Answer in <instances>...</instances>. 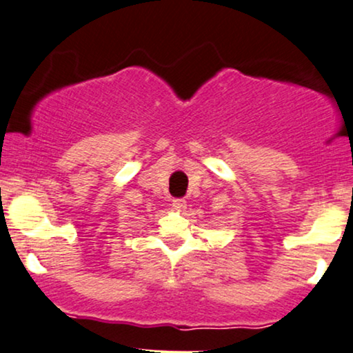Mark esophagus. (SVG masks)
<instances>
[{
    "instance_id": "esophagus-1",
    "label": "esophagus",
    "mask_w": 353,
    "mask_h": 353,
    "mask_svg": "<svg viewBox=\"0 0 353 353\" xmlns=\"http://www.w3.org/2000/svg\"><path fill=\"white\" fill-rule=\"evenodd\" d=\"M172 205H173V208H175L176 210H185V208H186V201L183 199V198H175V199H172Z\"/></svg>"
}]
</instances>
